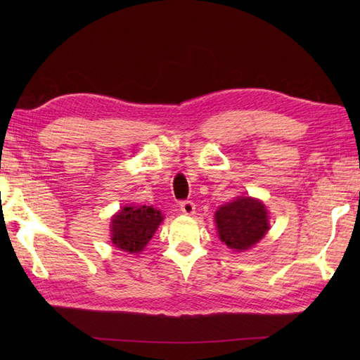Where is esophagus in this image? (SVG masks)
Segmentation results:
<instances>
[{
	"instance_id": "obj_1",
	"label": "esophagus",
	"mask_w": 360,
	"mask_h": 360,
	"mask_svg": "<svg viewBox=\"0 0 360 360\" xmlns=\"http://www.w3.org/2000/svg\"><path fill=\"white\" fill-rule=\"evenodd\" d=\"M179 209L182 213H186V215H193L195 213V204L192 201H182L179 204Z\"/></svg>"
}]
</instances>
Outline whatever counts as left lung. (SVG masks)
I'll use <instances>...</instances> for the list:
<instances>
[{
	"instance_id": "8db88e82",
	"label": "left lung",
	"mask_w": 360,
	"mask_h": 360,
	"mask_svg": "<svg viewBox=\"0 0 360 360\" xmlns=\"http://www.w3.org/2000/svg\"><path fill=\"white\" fill-rule=\"evenodd\" d=\"M219 240L236 252L250 249L269 231L266 205L250 196H240L215 212Z\"/></svg>"
}]
</instances>
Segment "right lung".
<instances>
[{"mask_svg":"<svg viewBox=\"0 0 360 360\" xmlns=\"http://www.w3.org/2000/svg\"><path fill=\"white\" fill-rule=\"evenodd\" d=\"M162 221V213L151 205L122 207L111 218V241L114 246L129 254H139Z\"/></svg>","mask_w":360,"mask_h":360,"instance_id":"obj_1","label":"right lung"}]
</instances>
